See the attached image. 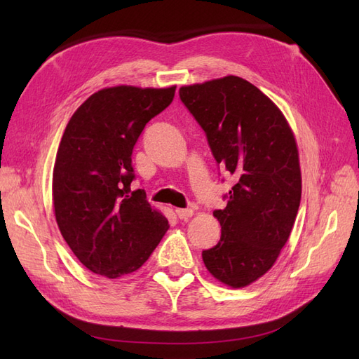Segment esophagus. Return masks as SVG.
<instances>
[{
  "mask_svg": "<svg viewBox=\"0 0 359 359\" xmlns=\"http://www.w3.org/2000/svg\"><path fill=\"white\" fill-rule=\"evenodd\" d=\"M175 212L178 215V219H181V220H187L194 214L193 210H190V208H178V210H175Z\"/></svg>",
  "mask_w": 359,
  "mask_h": 359,
  "instance_id": "1",
  "label": "esophagus"
}]
</instances>
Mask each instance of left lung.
<instances>
[{"label": "left lung", "instance_id": "8db88e82", "mask_svg": "<svg viewBox=\"0 0 359 359\" xmlns=\"http://www.w3.org/2000/svg\"><path fill=\"white\" fill-rule=\"evenodd\" d=\"M180 99L205 132L217 165L236 178L226 208L214 211L222 236L203 250V264L222 283L244 287L274 265L295 223V137L278 107L238 76L181 86Z\"/></svg>", "mask_w": 359, "mask_h": 359}]
</instances>
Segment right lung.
Instances as JSON below:
<instances>
[{"label":"right lung","instance_id":"right-lung-1","mask_svg":"<svg viewBox=\"0 0 359 359\" xmlns=\"http://www.w3.org/2000/svg\"><path fill=\"white\" fill-rule=\"evenodd\" d=\"M177 86H112L94 93L64 130L52 178L61 235L79 262L107 278L142 266L169 229L136 178L132 153L149 119L172 103Z\"/></svg>","mask_w":359,"mask_h":359}]
</instances>
